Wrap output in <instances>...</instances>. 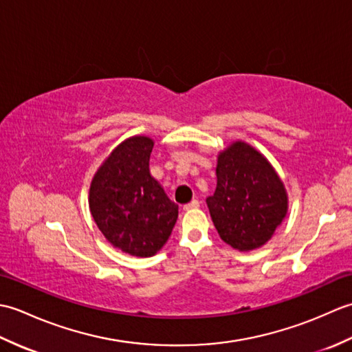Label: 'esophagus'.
<instances>
[{
  "mask_svg": "<svg viewBox=\"0 0 352 352\" xmlns=\"http://www.w3.org/2000/svg\"><path fill=\"white\" fill-rule=\"evenodd\" d=\"M198 207H199V201L198 199H192L190 203L183 206L184 210H192V208H198Z\"/></svg>",
  "mask_w": 352,
  "mask_h": 352,
  "instance_id": "esophagus-1",
  "label": "esophagus"
}]
</instances>
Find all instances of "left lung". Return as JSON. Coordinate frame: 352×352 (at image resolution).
<instances>
[{"instance_id":"left-lung-1","label":"left lung","mask_w":352,"mask_h":352,"mask_svg":"<svg viewBox=\"0 0 352 352\" xmlns=\"http://www.w3.org/2000/svg\"><path fill=\"white\" fill-rule=\"evenodd\" d=\"M216 178V190L206 201L221 239L239 251L260 248L286 218L281 178L263 154L242 140L219 153Z\"/></svg>"}]
</instances>
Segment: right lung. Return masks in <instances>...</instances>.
<instances>
[{
    "label": "right lung",
    "mask_w": 352,
    "mask_h": 352,
    "mask_svg": "<svg viewBox=\"0 0 352 352\" xmlns=\"http://www.w3.org/2000/svg\"><path fill=\"white\" fill-rule=\"evenodd\" d=\"M153 146L146 136L124 140L96 170L89 189V208L104 237L136 257L160 251L178 218V206L149 172Z\"/></svg>",
    "instance_id": "add662e5"
}]
</instances>
